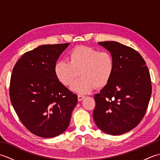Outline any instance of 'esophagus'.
Returning a JSON list of instances; mask_svg holds the SVG:
<instances>
[{"instance_id":"34e87169","label":"esophagus","mask_w":160,"mask_h":160,"mask_svg":"<svg viewBox=\"0 0 160 160\" xmlns=\"http://www.w3.org/2000/svg\"><path fill=\"white\" fill-rule=\"evenodd\" d=\"M84 97L85 96H82V95H80V94H79V95H78V100H79V101H81V100H82L84 98Z\"/></svg>"}]
</instances>
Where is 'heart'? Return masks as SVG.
<instances>
[{"instance_id": "obj_1", "label": "heart", "mask_w": 160, "mask_h": 160, "mask_svg": "<svg viewBox=\"0 0 160 160\" xmlns=\"http://www.w3.org/2000/svg\"><path fill=\"white\" fill-rule=\"evenodd\" d=\"M115 69L113 58L107 51L87 46L74 48L69 53V62H58L54 72L59 82L71 86L79 74L80 78L71 87L80 93H87L93 89H102L110 82Z\"/></svg>"}]
</instances>
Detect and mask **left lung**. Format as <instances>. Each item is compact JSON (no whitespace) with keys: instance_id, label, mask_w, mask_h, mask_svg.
Listing matches in <instances>:
<instances>
[{"instance_id":"8db88e82","label":"left lung","mask_w":160,"mask_h":160,"mask_svg":"<svg viewBox=\"0 0 160 160\" xmlns=\"http://www.w3.org/2000/svg\"><path fill=\"white\" fill-rule=\"evenodd\" d=\"M113 58L115 69L110 82L94 96L93 117L102 131L118 135L141 122L150 100V73L136 50L115 41L99 42Z\"/></svg>"}]
</instances>
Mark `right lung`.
<instances>
[{
	"label": "right lung",
	"instance_id": "1",
	"mask_svg": "<svg viewBox=\"0 0 160 160\" xmlns=\"http://www.w3.org/2000/svg\"><path fill=\"white\" fill-rule=\"evenodd\" d=\"M69 43L45 45L23 54L13 67L9 97L20 120L32 133L53 138L69 127L77 95L61 84L54 72Z\"/></svg>",
	"mask_w": 160,
	"mask_h": 160
}]
</instances>
